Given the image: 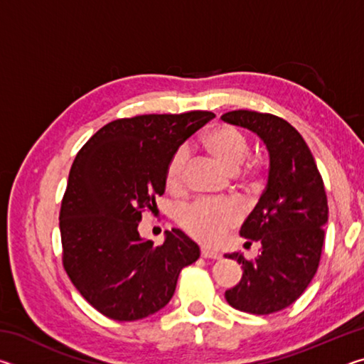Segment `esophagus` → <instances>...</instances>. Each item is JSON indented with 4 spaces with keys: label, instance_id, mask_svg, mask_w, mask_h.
<instances>
[{
    "label": "esophagus",
    "instance_id": "esophagus-1",
    "mask_svg": "<svg viewBox=\"0 0 364 364\" xmlns=\"http://www.w3.org/2000/svg\"><path fill=\"white\" fill-rule=\"evenodd\" d=\"M200 255L204 258H212V260H220V258H221V254L218 250H213V249H208V247H202Z\"/></svg>",
    "mask_w": 364,
    "mask_h": 364
}]
</instances>
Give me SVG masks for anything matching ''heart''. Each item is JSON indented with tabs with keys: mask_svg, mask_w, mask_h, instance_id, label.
Instances as JSON below:
<instances>
[{
	"mask_svg": "<svg viewBox=\"0 0 364 364\" xmlns=\"http://www.w3.org/2000/svg\"><path fill=\"white\" fill-rule=\"evenodd\" d=\"M205 152L226 173L234 175L242 167L249 156V143L241 132L228 125H218L202 139ZM188 162V149L180 147L168 160L165 171V183L170 191L183 186L184 168ZM180 225L191 236L202 242H218L226 231L239 221V212L231 204L215 202H196L180 213Z\"/></svg>",
	"mask_w": 364,
	"mask_h": 364,
	"instance_id": "b5f03b06",
	"label": "heart"
}]
</instances>
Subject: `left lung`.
<instances>
[{
	"instance_id": "obj_1",
	"label": "left lung",
	"mask_w": 364,
	"mask_h": 364,
	"mask_svg": "<svg viewBox=\"0 0 364 364\" xmlns=\"http://www.w3.org/2000/svg\"><path fill=\"white\" fill-rule=\"evenodd\" d=\"M221 120L245 128L268 151V180L242 237L260 241V255L247 262L241 252L226 258L242 263V278L225 297L232 308L269 315L292 305L315 276L328 223V199L310 149L286 120L271 114L232 110Z\"/></svg>"
}]
</instances>
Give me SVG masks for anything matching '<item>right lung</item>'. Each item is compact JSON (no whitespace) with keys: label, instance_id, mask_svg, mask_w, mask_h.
I'll use <instances>...</instances> for the list:
<instances>
[{"label":"right lung","instance_id":"add662e5","mask_svg":"<svg viewBox=\"0 0 364 364\" xmlns=\"http://www.w3.org/2000/svg\"><path fill=\"white\" fill-rule=\"evenodd\" d=\"M213 117L194 110L114 120L73 160L59 217L64 267L104 316L136 321L162 310L181 269L199 258V245L181 230L165 231L156 247L138 226L165 193L171 156Z\"/></svg>","mask_w":364,"mask_h":364}]
</instances>
